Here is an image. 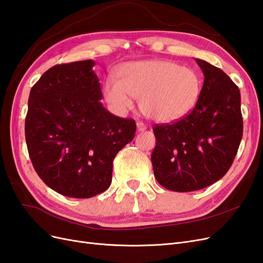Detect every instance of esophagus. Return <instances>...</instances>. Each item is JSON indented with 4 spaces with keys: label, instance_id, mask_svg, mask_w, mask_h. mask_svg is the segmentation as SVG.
<instances>
[{
    "label": "esophagus",
    "instance_id": "esophagus-1",
    "mask_svg": "<svg viewBox=\"0 0 263 263\" xmlns=\"http://www.w3.org/2000/svg\"><path fill=\"white\" fill-rule=\"evenodd\" d=\"M137 130L138 132H145L146 129H147V127H146V125L144 124V123H141V122H137Z\"/></svg>",
    "mask_w": 263,
    "mask_h": 263
}]
</instances>
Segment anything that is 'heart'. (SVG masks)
I'll use <instances>...</instances> for the list:
<instances>
[{"mask_svg":"<svg viewBox=\"0 0 263 263\" xmlns=\"http://www.w3.org/2000/svg\"><path fill=\"white\" fill-rule=\"evenodd\" d=\"M118 80L108 78L103 87L105 101L118 114L139 99L145 116L159 123H171L194 108L201 94V78L196 71L179 63L150 59L126 63L119 68Z\"/></svg>","mask_w":263,"mask_h":263,"instance_id":"b5f03b06","label":"heart"}]
</instances>
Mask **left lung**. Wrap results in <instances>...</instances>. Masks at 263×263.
Returning a JSON list of instances; mask_svg holds the SVG:
<instances>
[{
	"label": "left lung",
	"instance_id": "8db88e82",
	"mask_svg": "<svg viewBox=\"0 0 263 263\" xmlns=\"http://www.w3.org/2000/svg\"><path fill=\"white\" fill-rule=\"evenodd\" d=\"M195 61L204 74L195 107L180 121L154 128L155 177L174 192L197 191L221 179L242 138L238 86L219 68L197 58Z\"/></svg>",
	"mask_w": 263,
	"mask_h": 263
}]
</instances>
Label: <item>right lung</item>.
Returning a JSON list of instances; mask_svg holds the SVG:
<instances>
[{"label": "right lung", "instance_id": "1", "mask_svg": "<svg viewBox=\"0 0 263 263\" xmlns=\"http://www.w3.org/2000/svg\"><path fill=\"white\" fill-rule=\"evenodd\" d=\"M93 60L57 65L31 87L25 119L29 158L47 185L89 198L106 191L113 161L136 132L134 119L103 106Z\"/></svg>", "mask_w": 263, "mask_h": 263}]
</instances>
